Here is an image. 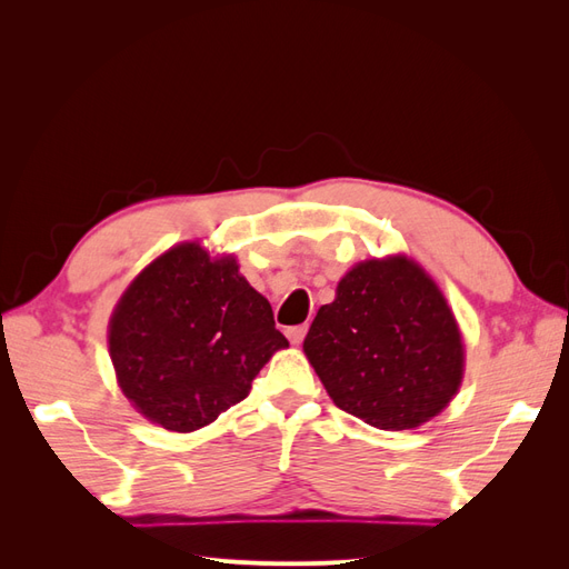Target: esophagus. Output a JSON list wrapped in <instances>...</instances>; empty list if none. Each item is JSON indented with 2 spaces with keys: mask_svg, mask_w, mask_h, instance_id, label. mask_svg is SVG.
Wrapping results in <instances>:
<instances>
[{
  "mask_svg": "<svg viewBox=\"0 0 569 569\" xmlns=\"http://www.w3.org/2000/svg\"><path fill=\"white\" fill-rule=\"evenodd\" d=\"M306 332H308V327L306 325H297V327H289V330H287V337H289V341L291 343H297V347H299V343L303 341V337H306Z\"/></svg>",
  "mask_w": 569,
  "mask_h": 569,
  "instance_id": "34e87169",
  "label": "esophagus"
}]
</instances>
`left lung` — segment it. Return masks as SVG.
<instances>
[{"label":"left lung","instance_id":"obj_1","mask_svg":"<svg viewBox=\"0 0 569 569\" xmlns=\"http://www.w3.org/2000/svg\"><path fill=\"white\" fill-rule=\"evenodd\" d=\"M303 353L335 406L377 429H412L439 416L465 370L453 311L408 256L370 258L343 274Z\"/></svg>","mask_w":569,"mask_h":569}]
</instances>
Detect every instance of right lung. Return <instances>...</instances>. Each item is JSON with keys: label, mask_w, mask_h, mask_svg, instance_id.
<instances>
[{"label": "right lung", "mask_w": 569, "mask_h": 569, "mask_svg": "<svg viewBox=\"0 0 569 569\" xmlns=\"http://www.w3.org/2000/svg\"><path fill=\"white\" fill-rule=\"evenodd\" d=\"M289 341L234 256L184 242L151 261L109 322L116 380L137 412L194 432L244 401L253 377Z\"/></svg>", "instance_id": "1"}]
</instances>
